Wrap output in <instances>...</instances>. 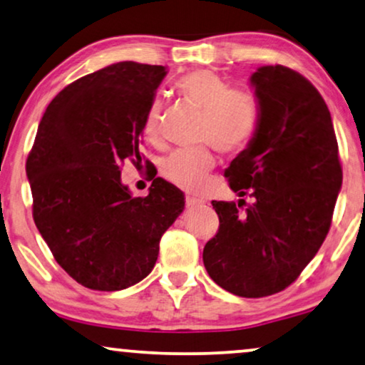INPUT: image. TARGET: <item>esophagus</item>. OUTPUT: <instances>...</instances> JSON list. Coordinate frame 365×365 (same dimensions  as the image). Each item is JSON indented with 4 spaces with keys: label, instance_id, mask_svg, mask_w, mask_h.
Listing matches in <instances>:
<instances>
[{
    "label": "esophagus",
    "instance_id": "34e87169",
    "mask_svg": "<svg viewBox=\"0 0 365 365\" xmlns=\"http://www.w3.org/2000/svg\"><path fill=\"white\" fill-rule=\"evenodd\" d=\"M185 203H187L188 208H195V207H198V205H202L203 202H202V200L195 198V197H187V198H185Z\"/></svg>",
    "mask_w": 365,
    "mask_h": 365
}]
</instances>
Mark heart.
<instances>
[{"label": "heart", "instance_id": "1", "mask_svg": "<svg viewBox=\"0 0 365 365\" xmlns=\"http://www.w3.org/2000/svg\"><path fill=\"white\" fill-rule=\"evenodd\" d=\"M177 91L185 101L203 112L200 140L210 142L218 150L232 153L248 145L259 122L255 97L248 92L233 91L222 76L210 69L185 74L177 82ZM162 104L153 102L147 112L143 135L150 142L160 138ZM215 155L208 147L190 152H175L163 162L162 175L175 187L198 192L213 170Z\"/></svg>", "mask_w": 365, "mask_h": 365}]
</instances>
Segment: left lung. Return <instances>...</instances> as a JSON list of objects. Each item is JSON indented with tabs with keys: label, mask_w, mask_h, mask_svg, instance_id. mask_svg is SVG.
<instances>
[{
	"label": "left lung",
	"mask_w": 365,
	"mask_h": 365,
	"mask_svg": "<svg viewBox=\"0 0 365 365\" xmlns=\"http://www.w3.org/2000/svg\"><path fill=\"white\" fill-rule=\"evenodd\" d=\"M259 122L225 172L243 198L212 202L218 233L205 245L210 278L241 297L276 294L294 283L331 228L342 168L331 112L314 86L284 66L250 78Z\"/></svg>",
	"instance_id": "1"
}]
</instances>
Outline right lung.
Here are the masks:
<instances>
[{
  "label": "right lung",
  "instance_id": "add662e5",
  "mask_svg": "<svg viewBox=\"0 0 365 365\" xmlns=\"http://www.w3.org/2000/svg\"><path fill=\"white\" fill-rule=\"evenodd\" d=\"M163 66L124 61L87 74L51 101L26 160L33 218L54 259L96 291H119L155 266L162 235L183 212V193L155 178L147 197L120 180L140 163L147 112Z\"/></svg>",
  "mask_w": 365,
  "mask_h": 365
}]
</instances>
